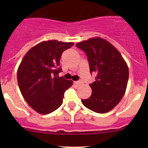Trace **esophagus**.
Listing matches in <instances>:
<instances>
[{"label": "esophagus", "instance_id": "esophagus-1", "mask_svg": "<svg viewBox=\"0 0 148 148\" xmlns=\"http://www.w3.org/2000/svg\"><path fill=\"white\" fill-rule=\"evenodd\" d=\"M82 82H81V81H78V82H75V85H77V86H80L81 84H82Z\"/></svg>", "mask_w": 148, "mask_h": 148}]
</instances>
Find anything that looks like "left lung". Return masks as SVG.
I'll use <instances>...</instances> for the list:
<instances>
[{
	"label": "left lung",
	"mask_w": 148,
	"mask_h": 148,
	"mask_svg": "<svg viewBox=\"0 0 148 148\" xmlns=\"http://www.w3.org/2000/svg\"><path fill=\"white\" fill-rule=\"evenodd\" d=\"M86 53L90 70L96 77L90 86L92 95L82 99L86 108L95 113H108L119 103L125 95L129 70L121 53L109 41L100 37L91 38L76 44Z\"/></svg>",
	"instance_id": "obj_1"
}]
</instances>
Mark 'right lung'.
I'll return each instance as SVG.
<instances>
[{
    "instance_id": "add662e5",
    "label": "right lung",
    "mask_w": 148,
    "mask_h": 148,
    "mask_svg": "<svg viewBox=\"0 0 148 148\" xmlns=\"http://www.w3.org/2000/svg\"><path fill=\"white\" fill-rule=\"evenodd\" d=\"M74 44L57 40H44L23 56L17 71L21 92L27 104L40 114H49L63 103L64 92L73 81L58 78L62 53Z\"/></svg>"
}]
</instances>
